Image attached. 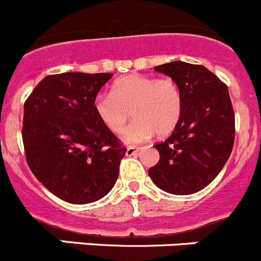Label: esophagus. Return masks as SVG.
Returning <instances> with one entry per match:
<instances>
[{"label":"esophagus","instance_id":"34e87169","mask_svg":"<svg viewBox=\"0 0 261 261\" xmlns=\"http://www.w3.org/2000/svg\"><path fill=\"white\" fill-rule=\"evenodd\" d=\"M140 150H141L140 147H136V146H129V147L126 148L125 155H126V156H135L136 153L140 152Z\"/></svg>","mask_w":261,"mask_h":261}]
</instances>
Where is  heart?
<instances>
[{
	"label": "heart",
	"mask_w": 261,
	"mask_h": 261,
	"mask_svg": "<svg viewBox=\"0 0 261 261\" xmlns=\"http://www.w3.org/2000/svg\"><path fill=\"white\" fill-rule=\"evenodd\" d=\"M98 120L114 133H123L124 142L136 145L150 140L156 133L165 137L177 128L183 113L180 87L172 78H156L128 74L116 79L111 93H98L93 101Z\"/></svg>",
	"instance_id": "1"
}]
</instances>
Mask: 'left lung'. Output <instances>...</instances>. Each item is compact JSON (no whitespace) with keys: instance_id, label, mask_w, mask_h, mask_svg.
<instances>
[{"instance_id":"obj_1","label":"left lung","mask_w":261,"mask_h":261,"mask_svg":"<svg viewBox=\"0 0 261 261\" xmlns=\"http://www.w3.org/2000/svg\"><path fill=\"white\" fill-rule=\"evenodd\" d=\"M155 70L180 87L183 113L172 135L155 145L160 160L148 175L168 193H196L213 182L232 152L234 113L228 87L202 65L172 61Z\"/></svg>"}]
</instances>
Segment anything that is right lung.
<instances>
[{"label": "right lung", "mask_w": 261, "mask_h": 261, "mask_svg": "<svg viewBox=\"0 0 261 261\" xmlns=\"http://www.w3.org/2000/svg\"><path fill=\"white\" fill-rule=\"evenodd\" d=\"M110 73L54 74L24 103L23 143L37 179L70 203L108 195L126 148L96 116L93 101Z\"/></svg>", "instance_id": "add662e5"}]
</instances>
